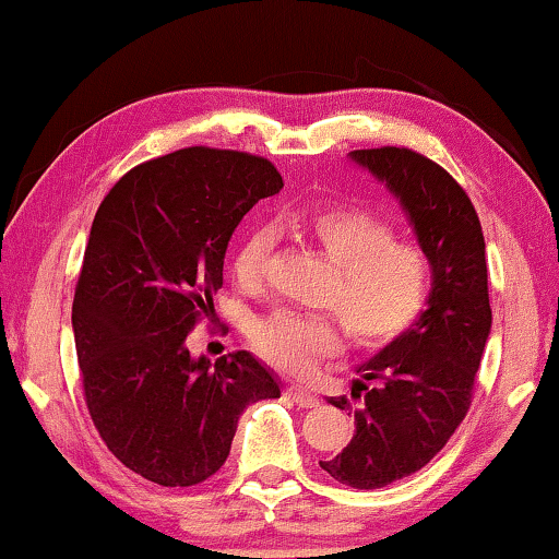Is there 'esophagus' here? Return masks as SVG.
<instances>
[{"instance_id": "esophagus-1", "label": "esophagus", "mask_w": 559, "mask_h": 559, "mask_svg": "<svg viewBox=\"0 0 559 559\" xmlns=\"http://www.w3.org/2000/svg\"><path fill=\"white\" fill-rule=\"evenodd\" d=\"M287 394L297 402L299 407H317V405H320V400H317L312 392L305 390L302 384H297V382H289L287 384Z\"/></svg>"}]
</instances>
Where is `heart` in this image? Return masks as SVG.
I'll list each match as a JSON object with an SVG mask.
<instances>
[{
    "instance_id": "b5f03b06",
    "label": "heart",
    "mask_w": 559,
    "mask_h": 559,
    "mask_svg": "<svg viewBox=\"0 0 559 559\" xmlns=\"http://www.w3.org/2000/svg\"><path fill=\"white\" fill-rule=\"evenodd\" d=\"M295 227L337 267L324 307L340 314L357 345H384L405 334L425 312L432 280L427 254L415 245L400 242L388 222L365 210L328 207L305 214ZM272 250L270 227H247L231 260L235 277L245 287H254ZM250 340L270 362L302 372L317 357L340 347V328L332 317L280 309L252 322Z\"/></svg>"
}]
</instances>
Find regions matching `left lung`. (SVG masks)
<instances>
[{"label": "left lung", "mask_w": 559, "mask_h": 559, "mask_svg": "<svg viewBox=\"0 0 559 559\" xmlns=\"http://www.w3.org/2000/svg\"><path fill=\"white\" fill-rule=\"evenodd\" d=\"M397 197L432 270L427 309L357 367L355 437L320 467L355 489L388 487L423 469L465 419L492 328L485 237L450 171L407 147L349 152ZM345 409L347 397H330Z\"/></svg>", "instance_id": "8db88e82"}]
</instances>
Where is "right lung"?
<instances>
[{
  "label": "right lung",
  "mask_w": 559,
  "mask_h": 559,
  "mask_svg": "<svg viewBox=\"0 0 559 559\" xmlns=\"http://www.w3.org/2000/svg\"><path fill=\"white\" fill-rule=\"evenodd\" d=\"M280 190L267 159L187 147L127 171L94 214L72 305L84 400L109 452L150 483H204L245 407L280 397L250 352L212 365L185 345L222 287L231 231Z\"/></svg>",
  "instance_id": "add662e5"
}]
</instances>
